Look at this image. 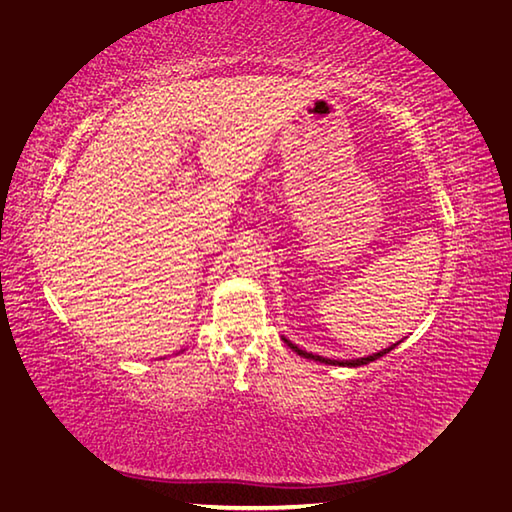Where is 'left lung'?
<instances>
[{
  "label": "left lung",
  "mask_w": 512,
  "mask_h": 512,
  "mask_svg": "<svg viewBox=\"0 0 512 512\" xmlns=\"http://www.w3.org/2000/svg\"><path fill=\"white\" fill-rule=\"evenodd\" d=\"M287 342V347H291L294 349L298 356H302V358H309V360H316V362H325V364H338V367H362V364H369V362H373V360H378V358H382V356H387V353L395 347H389V349H384V351H380V353H373V356H369V358H360V360H329V358H322V356H314V353H307V351H302V349H298L296 344H291L289 340H285Z\"/></svg>",
  "instance_id": "1"
}]
</instances>
